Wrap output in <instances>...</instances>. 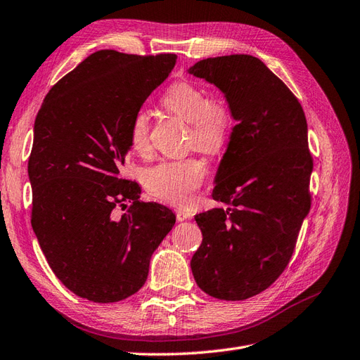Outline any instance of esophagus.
<instances>
[{
  "mask_svg": "<svg viewBox=\"0 0 360 360\" xmlns=\"http://www.w3.org/2000/svg\"><path fill=\"white\" fill-rule=\"evenodd\" d=\"M177 214V219L181 222V221H188V219H192V212L191 210H184V209H180L176 212Z\"/></svg>",
  "mask_w": 360,
  "mask_h": 360,
  "instance_id": "1",
  "label": "esophagus"
}]
</instances>
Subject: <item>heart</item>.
I'll list each match as a JSON object with an SVG mask.
<instances>
[{
    "instance_id": "b5f03b06",
    "label": "heart",
    "mask_w": 360,
    "mask_h": 360,
    "mask_svg": "<svg viewBox=\"0 0 360 360\" xmlns=\"http://www.w3.org/2000/svg\"><path fill=\"white\" fill-rule=\"evenodd\" d=\"M163 106L191 124L189 141L205 153H217L230 134L231 112L222 99H209L201 86L177 82L165 93ZM129 143L136 153H146L150 147L148 114L138 111L130 123ZM205 177V165L200 159L165 160L146 171L147 189L162 201L186 205L193 201L195 192Z\"/></svg>"
}]
</instances>
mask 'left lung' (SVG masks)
<instances>
[{"instance_id":"left-lung-1","label":"left lung","mask_w":360,"mask_h":360,"mask_svg":"<svg viewBox=\"0 0 360 360\" xmlns=\"http://www.w3.org/2000/svg\"><path fill=\"white\" fill-rule=\"evenodd\" d=\"M188 73L221 90L237 123L212 193L228 209L195 216L202 243L191 269L209 296L245 300L285 270L309 213L307 118L288 86L252 56L205 58Z\"/></svg>"}]
</instances>
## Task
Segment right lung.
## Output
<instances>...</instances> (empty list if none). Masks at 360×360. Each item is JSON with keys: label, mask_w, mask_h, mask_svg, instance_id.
Returning a JSON list of instances; mask_svg holds the SVG:
<instances>
[{"label": "right lung", "mask_w": 360, "mask_h": 360, "mask_svg": "<svg viewBox=\"0 0 360 360\" xmlns=\"http://www.w3.org/2000/svg\"><path fill=\"white\" fill-rule=\"evenodd\" d=\"M176 60L97 51L52 86L36 117L32 230L56 276L90 302H118L143 287L176 224L168 207L143 202L138 183L120 179L132 118ZM117 203L128 207L120 218Z\"/></svg>", "instance_id": "1"}]
</instances>
